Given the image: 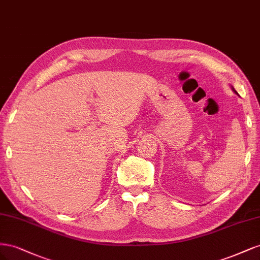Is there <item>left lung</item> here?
<instances>
[{
	"label": "left lung",
	"instance_id": "left-lung-1",
	"mask_svg": "<svg viewBox=\"0 0 260 260\" xmlns=\"http://www.w3.org/2000/svg\"><path fill=\"white\" fill-rule=\"evenodd\" d=\"M231 89H232V91H233V92H234V93H235V94H238V92H237V91H235V90H234V88H233V86H231ZM238 95H239V94H238Z\"/></svg>",
	"mask_w": 260,
	"mask_h": 260
}]
</instances>
